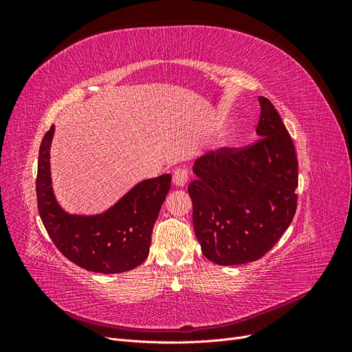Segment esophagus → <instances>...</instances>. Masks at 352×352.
Here are the masks:
<instances>
[{"label":"esophagus","instance_id":"34e87169","mask_svg":"<svg viewBox=\"0 0 352 352\" xmlns=\"http://www.w3.org/2000/svg\"><path fill=\"white\" fill-rule=\"evenodd\" d=\"M189 175H188V170L185 168H176L173 172V185L177 188H184L188 182Z\"/></svg>","mask_w":352,"mask_h":352}]
</instances>
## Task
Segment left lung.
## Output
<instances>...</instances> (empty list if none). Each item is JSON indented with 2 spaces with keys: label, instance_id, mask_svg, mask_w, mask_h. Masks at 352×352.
<instances>
[{
  "label": "left lung",
  "instance_id": "8db88e82",
  "mask_svg": "<svg viewBox=\"0 0 352 352\" xmlns=\"http://www.w3.org/2000/svg\"><path fill=\"white\" fill-rule=\"evenodd\" d=\"M258 101L260 140L199 157L188 186L201 251L220 265L261 258L296 211L298 160L291 135L274 105L264 97Z\"/></svg>",
  "mask_w": 352,
  "mask_h": 352
}]
</instances>
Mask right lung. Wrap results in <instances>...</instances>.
<instances>
[{
    "instance_id": "add662e5",
    "label": "right lung",
    "mask_w": 352,
    "mask_h": 352,
    "mask_svg": "<svg viewBox=\"0 0 352 352\" xmlns=\"http://www.w3.org/2000/svg\"><path fill=\"white\" fill-rule=\"evenodd\" d=\"M54 126L42 138L36 199L51 241L67 260L95 273H123L142 264L150 252L154 223L172 184V175L142 180L101 214H69L54 197L50 148Z\"/></svg>"
}]
</instances>
